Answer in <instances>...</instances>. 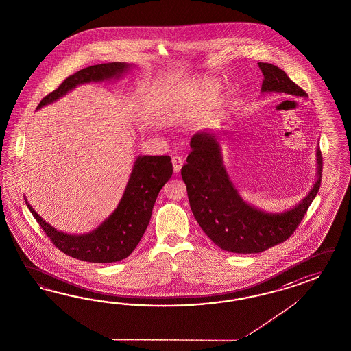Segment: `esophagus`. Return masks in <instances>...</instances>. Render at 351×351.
<instances>
[{
  "label": "esophagus",
  "instance_id": "obj_1",
  "mask_svg": "<svg viewBox=\"0 0 351 351\" xmlns=\"http://www.w3.org/2000/svg\"><path fill=\"white\" fill-rule=\"evenodd\" d=\"M184 160L180 156H173L172 157V166H173V171L180 172L181 167H182Z\"/></svg>",
  "mask_w": 351,
  "mask_h": 351
}]
</instances>
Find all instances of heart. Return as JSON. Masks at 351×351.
<instances>
[{"label": "heart", "mask_w": 351, "mask_h": 351, "mask_svg": "<svg viewBox=\"0 0 351 351\" xmlns=\"http://www.w3.org/2000/svg\"><path fill=\"white\" fill-rule=\"evenodd\" d=\"M221 85L215 80H208L202 84H190L179 90L170 106L173 118H184L194 112L204 110L215 101Z\"/></svg>", "instance_id": "obj_1"}]
</instances>
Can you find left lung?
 I'll list each match as a JSON object with an SVG mask.
<instances>
[{
	"instance_id": "left-lung-1",
	"label": "left lung",
	"mask_w": 351,
	"mask_h": 351,
	"mask_svg": "<svg viewBox=\"0 0 351 351\" xmlns=\"http://www.w3.org/2000/svg\"><path fill=\"white\" fill-rule=\"evenodd\" d=\"M264 75L261 93L307 96L282 69L257 63ZM191 152L181 169L189 203L197 222L218 247L234 254H257L289 239L316 197L322 178V156L317 147V179L298 204L282 213H269L246 203L223 165L218 134L203 130L190 141Z\"/></svg>"
}]
</instances>
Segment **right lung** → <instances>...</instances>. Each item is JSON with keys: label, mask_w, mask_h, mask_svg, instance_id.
<instances>
[{"label": "right lung", "mask_w": 351, "mask_h": 351, "mask_svg": "<svg viewBox=\"0 0 351 351\" xmlns=\"http://www.w3.org/2000/svg\"><path fill=\"white\" fill-rule=\"evenodd\" d=\"M133 67V64L124 62H112L81 69L47 95L36 109L57 101L78 85L119 80ZM171 175L170 156H138L115 210L94 231L85 234L57 231L35 212L26 197L24 199L35 221L62 252L87 263H117L128 257L137 247L151 219L157 195Z\"/></svg>", "instance_id": "1"}]
</instances>
